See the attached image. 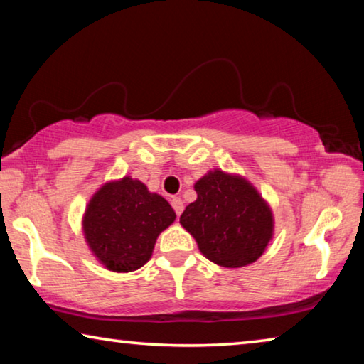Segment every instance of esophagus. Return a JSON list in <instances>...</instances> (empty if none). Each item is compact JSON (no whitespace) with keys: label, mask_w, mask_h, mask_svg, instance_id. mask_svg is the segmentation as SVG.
Masks as SVG:
<instances>
[{"label":"esophagus","mask_w":364,"mask_h":364,"mask_svg":"<svg viewBox=\"0 0 364 364\" xmlns=\"http://www.w3.org/2000/svg\"><path fill=\"white\" fill-rule=\"evenodd\" d=\"M171 207H173V210H175L176 215H181L184 205H183V200L180 198H173L171 199Z\"/></svg>","instance_id":"obj_1"}]
</instances>
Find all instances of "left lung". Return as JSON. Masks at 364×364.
<instances>
[{"label":"left lung","instance_id":"1","mask_svg":"<svg viewBox=\"0 0 364 364\" xmlns=\"http://www.w3.org/2000/svg\"><path fill=\"white\" fill-rule=\"evenodd\" d=\"M194 189L198 199L184 209L180 223L200 252L230 269L257 261L272 238L274 218L256 189L220 170L207 173Z\"/></svg>","mask_w":364,"mask_h":364}]
</instances>
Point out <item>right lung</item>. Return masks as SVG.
Segmentation results:
<instances>
[{
	"label": "right lung",
	"instance_id": "1",
	"mask_svg": "<svg viewBox=\"0 0 364 364\" xmlns=\"http://www.w3.org/2000/svg\"><path fill=\"white\" fill-rule=\"evenodd\" d=\"M175 217L161 196L124 176L94 194L82 225L92 252L107 269L131 272L151 259L155 240Z\"/></svg>",
	"mask_w": 364,
	"mask_h": 364
}]
</instances>
